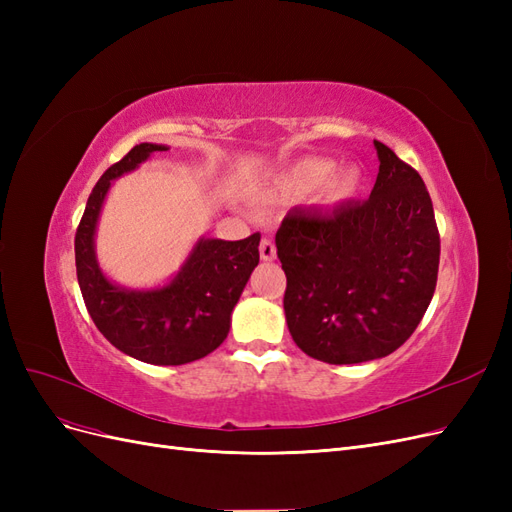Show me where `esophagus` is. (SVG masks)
<instances>
[{
  "label": "esophagus",
  "mask_w": 512,
  "mask_h": 512,
  "mask_svg": "<svg viewBox=\"0 0 512 512\" xmlns=\"http://www.w3.org/2000/svg\"><path fill=\"white\" fill-rule=\"evenodd\" d=\"M258 250H260V258L265 260V262L275 260V256H277V252H275V243H273L271 239H267V237L260 241V247H258Z\"/></svg>",
  "instance_id": "1"
}]
</instances>
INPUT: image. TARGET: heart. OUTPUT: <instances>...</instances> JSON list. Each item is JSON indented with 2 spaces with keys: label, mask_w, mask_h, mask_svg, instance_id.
I'll return each mask as SVG.
<instances>
[{
  "label": "heart",
  "mask_w": 512,
  "mask_h": 512,
  "mask_svg": "<svg viewBox=\"0 0 512 512\" xmlns=\"http://www.w3.org/2000/svg\"><path fill=\"white\" fill-rule=\"evenodd\" d=\"M337 164L329 158H305L292 164L286 173L277 179L275 192L284 198H305L316 192L321 185L324 205H342L356 196L361 188L359 168L337 170Z\"/></svg>",
  "instance_id": "heart-1"
}]
</instances>
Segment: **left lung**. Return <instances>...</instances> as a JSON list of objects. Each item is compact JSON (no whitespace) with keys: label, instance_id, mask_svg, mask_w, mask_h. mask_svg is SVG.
Listing matches in <instances>:
<instances>
[{"label":"left lung","instance_id":"left-lung-1","mask_svg":"<svg viewBox=\"0 0 512 512\" xmlns=\"http://www.w3.org/2000/svg\"><path fill=\"white\" fill-rule=\"evenodd\" d=\"M374 147L380 168L367 200L292 209L275 235L288 331L307 356L331 365L395 352L438 282L440 235L425 183L393 149Z\"/></svg>","mask_w":512,"mask_h":512}]
</instances>
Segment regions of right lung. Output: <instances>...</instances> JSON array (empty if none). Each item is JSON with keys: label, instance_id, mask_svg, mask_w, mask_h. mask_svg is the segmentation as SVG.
Wrapping results in <instances>:
<instances>
[{"label": "right lung", "instance_id": "right-lung-1", "mask_svg": "<svg viewBox=\"0 0 512 512\" xmlns=\"http://www.w3.org/2000/svg\"><path fill=\"white\" fill-rule=\"evenodd\" d=\"M166 149L136 145L100 177L76 228V277L91 320L117 350L151 365H185L226 339L232 309L260 260V232L241 241L198 239L179 273L158 288L134 290L108 280L96 258V226L111 181Z\"/></svg>", "mask_w": 512, "mask_h": 512}]
</instances>
